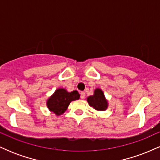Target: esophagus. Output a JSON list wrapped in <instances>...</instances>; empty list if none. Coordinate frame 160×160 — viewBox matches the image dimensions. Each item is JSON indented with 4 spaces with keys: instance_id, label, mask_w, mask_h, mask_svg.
<instances>
[{
    "instance_id": "obj_1",
    "label": "esophagus",
    "mask_w": 160,
    "mask_h": 160,
    "mask_svg": "<svg viewBox=\"0 0 160 160\" xmlns=\"http://www.w3.org/2000/svg\"><path fill=\"white\" fill-rule=\"evenodd\" d=\"M80 98L83 99L85 98V92H80Z\"/></svg>"
}]
</instances>
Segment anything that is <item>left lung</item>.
Wrapping results in <instances>:
<instances>
[{"label": "left lung", "instance_id": "1", "mask_svg": "<svg viewBox=\"0 0 160 160\" xmlns=\"http://www.w3.org/2000/svg\"><path fill=\"white\" fill-rule=\"evenodd\" d=\"M87 102L91 107L98 111H104L108 108V104L103 91L100 89H95L94 95L87 98Z\"/></svg>", "mask_w": 160, "mask_h": 160}]
</instances>
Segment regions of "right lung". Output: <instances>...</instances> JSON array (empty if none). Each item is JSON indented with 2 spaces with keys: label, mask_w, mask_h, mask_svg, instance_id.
I'll use <instances>...</instances> for the list:
<instances>
[{
  "label": "right lung",
  "mask_w": 160,
  "mask_h": 160,
  "mask_svg": "<svg viewBox=\"0 0 160 160\" xmlns=\"http://www.w3.org/2000/svg\"><path fill=\"white\" fill-rule=\"evenodd\" d=\"M79 98L80 94L77 90L68 92L66 89L60 88L56 89L52 96L49 97L47 105L49 111L59 116L65 113L72 101L78 100Z\"/></svg>",
  "instance_id": "add662e5"
}]
</instances>
